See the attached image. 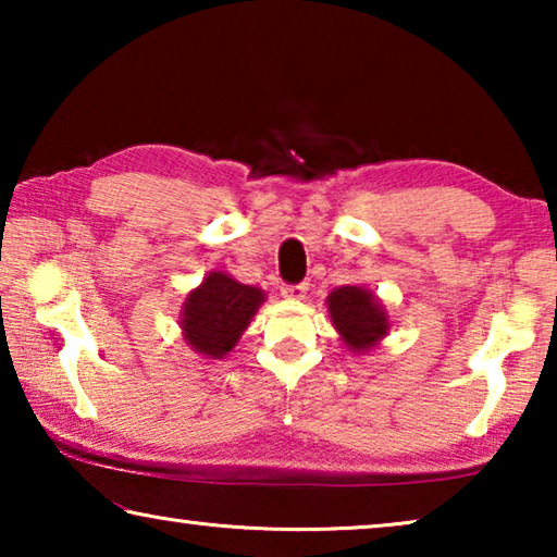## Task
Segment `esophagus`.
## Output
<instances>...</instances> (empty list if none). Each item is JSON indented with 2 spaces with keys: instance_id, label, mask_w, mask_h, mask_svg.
Listing matches in <instances>:
<instances>
[{
  "instance_id": "34e87169",
  "label": "esophagus",
  "mask_w": 557,
  "mask_h": 557,
  "mask_svg": "<svg viewBox=\"0 0 557 557\" xmlns=\"http://www.w3.org/2000/svg\"><path fill=\"white\" fill-rule=\"evenodd\" d=\"M307 289V282H299V285H282V295L289 299H305Z\"/></svg>"
}]
</instances>
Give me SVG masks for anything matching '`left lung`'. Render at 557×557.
I'll return each instance as SVG.
<instances>
[{
    "label": "left lung",
    "mask_w": 557,
    "mask_h": 557,
    "mask_svg": "<svg viewBox=\"0 0 557 557\" xmlns=\"http://www.w3.org/2000/svg\"><path fill=\"white\" fill-rule=\"evenodd\" d=\"M326 305L334 326L351 346V351H369L388 334V317L371 292L361 287H338L329 295Z\"/></svg>",
    "instance_id": "left-lung-1"
}]
</instances>
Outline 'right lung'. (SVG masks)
<instances>
[{"label": "right lung", "instance_id": "add662e5", "mask_svg": "<svg viewBox=\"0 0 557 557\" xmlns=\"http://www.w3.org/2000/svg\"><path fill=\"white\" fill-rule=\"evenodd\" d=\"M260 301H265L262 289L240 285L225 272H211L186 299L182 314L184 338L199 354L221 358L248 329Z\"/></svg>", "mask_w": 557, "mask_h": 557}]
</instances>
